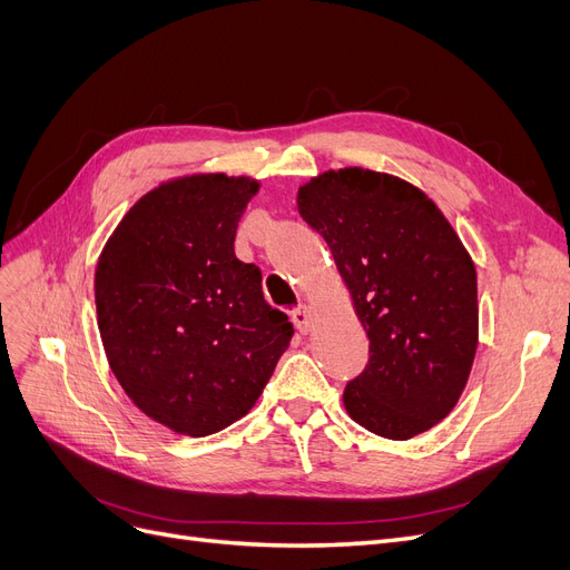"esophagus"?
<instances>
[{
    "mask_svg": "<svg viewBox=\"0 0 570 570\" xmlns=\"http://www.w3.org/2000/svg\"><path fill=\"white\" fill-rule=\"evenodd\" d=\"M291 322L296 324V328L301 333H309L312 331V309L307 305H298L291 309Z\"/></svg>",
    "mask_w": 570,
    "mask_h": 570,
    "instance_id": "esophagus-1",
    "label": "esophagus"
}]
</instances>
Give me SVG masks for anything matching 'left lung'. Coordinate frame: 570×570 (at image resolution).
<instances>
[{"label": "left lung", "instance_id": "obj_1", "mask_svg": "<svg viewBox=\"0 0 570 570\" xmlns=\"http://www.w3.org/2000/svg\"><path fill=\"white\" fill-rule=\"evenodd\" d=\"M368 335V364L343 402L368 432L406 441L444 420L479 341L476 272L444 214L411 183L341 168L298 189Z\"/></svg>", "mask_w": 570, "mask_h": 570}]
</instances>
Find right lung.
Masks as SVG:
<instances>
[{
  "mask_svg": "<svg viewBox=\"0 0 570 570\" xmlns=\"http://www.w3.org/2000/svg\"><path fill=\"white\" fill-rule=\"evenodd\" d=\"M256 193V180L225 174L164 183L100 253L96 309L110 368L145 415L178 434L206 436L244 417L291 343L261 267L235 256Z\"/></svg>",
  "mask_w": 570,
  "mask_h": 570,
  "instance_id": "1",
  "label": "right lung"
}]
</instances>
